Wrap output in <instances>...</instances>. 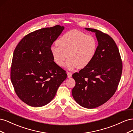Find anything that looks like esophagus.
I'll return each instance as SVG.
<instances>
[{
    "label": "esophagus",
    "instance_id": "obj_1",
    "mask_svg": "<svg viewBox=\"0 0 133 133\" xmlns=\"http://www.w3.org/2000/svg\"><path fill=\"white\" fill-rule=\"evenodd\" d=\"M67 75H68V78H70L72 76V74L71 73H70V72H68L67 73Z\"/></svg>",
    "mask_w": 133,
    "mask_h": 133
}]
</instances>
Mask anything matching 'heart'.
Returning a JSON list of instances; mask_svg holds the SVG:
<instances>
[{
    "instance_id": "heart-1",
    "label": "heart",
    "mask_w": 133,
    "mask_h": 133,
    "mask_svg": "<svg viewBox=\"0 0 133 133\" xmlns=\"http://www.w3.org/2000/svg\"><path fill=\"white\" fill-rule=\"evenodd\" d=\"M58 45L51 46L50 50L54 62L59 66L66 65L69 69L88 66L94 59L98 49V42L91 35L77 30H72L62 35L56 42Z\"/></svg>"
}]
</instances>
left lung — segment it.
I'll return each mask as SVG.
<instances>
[{
  "instance_id": "left-lung-1",
  "label": "left lung",
  "mask_w": 133,
  "mask_h": 133,
  "mask_svg": "<svg viewBox=\"0 0 133 133\" xmlns=\"http://www.w3.org/2000/svg\"><path fill=\"white\" fill-rule=\"evenodd\" d=\"M95 33L98 46L89 65L73 74L75 85L72 95L80 106L88 109L98 107L114 94L122 73V62L114 41L102 31L85 28Z\"/></svg>"
}]
</instances>
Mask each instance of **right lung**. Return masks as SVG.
Masks as SVG:
<instances>
[{
    "instance_id": "add662e5",
    "label": "right lung",
    "mask_w": 133,
    "mask_h": 133,
    "mask_svg": "<svg viewBox=\"0 0 133 133\" xmlns=\"http://www.w3.org/2000/svg\"><path fill=\"white\" fill-rule=\"evenodd\" d=\"M64 29L55 25L25 35L14 50L10 79L16 94L28 105L41 107L53 99L67 77L56 64L50 49Z\"/></svg>"
}]
</instances>
